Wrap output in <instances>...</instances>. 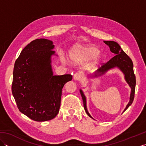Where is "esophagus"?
<instances>
[{"instance_id":"1","label":"esophagus","mask_w":146,"mask_h":146,"mask_svg":"<svg viewBox=\"0 0 146 146\" xmlns=\"http://www.w3.org/2000/svg\"><path fill=\"white\" fill-rule=\"evenodd\" d=\"M73 79L75 81H82L83 76L81 74L79 73H76L75 75H73Z\"/></svg>"}]
</instances>
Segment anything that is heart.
<instances>
[{
	"label": "heart",
	"instance_id": "obj_1",
	"mask_svg": "<svg viewBox=\"0 0 146 146\" xmlns=\"http://www.w3.org/2000/svg\"><path fill=\"white\" fill-rule=\"evenodd\" d=\"M98 52V49L94 46H76L71 49L70 56L71 60L75 63H83L93 58L91 64V67L93 68L102 59Z\"/></svg>",
	"mask_w": 146,
	"mask_h": 146
}]
</instances>
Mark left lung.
Listing matches in <instances>:
<instances>
[{
	"label": "left lung",
	"instance_id": "1",
	"mask_svg": "<svg viewBox=\"0 0 146 146\" xmlns=\"http://www.w3.org/2000/svg\"><path fill=\"white\" fill-rule=\"evenodd\" d=\"M104 42L109 46L110 51L111 52H113L115 56L108 62H107L106 63H104L102 65L101 68L96 71L94 75L91 76V77H98L103 75L107 71L115 67L119 68L122 71L125 75V81L128 83L130 87L131 88V95H130V100L128 104L127 105L124 110H123V111H124L132 104L134 98L136 80L135 76L134 73V69H133L132 61L129 58V56L122 50L120 45L117 42L112 41H104ZM80 91L83 99V106H84L86 113H87L90 117L93 119L90 114L88 113L87 108H86V101L85 96L82 90H80Z\"/></svg>",
	"mask_w": 146,
	"mask_h": 146
}]
</instances>
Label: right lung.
I'll return each instance as SVG.
<instances>
[{
  "mask_svg": "<svg viewBox=\"0 0 146 146\" xmlns=\"http://www.w3.org/2000/svg\"><path fill=\"white\" fill-rule=\"evenodd\" d=\"M54 45L46 39L31 42L21 51L14 64L12 93L21 113L37 122L57 115L62 89L72 75H53L51 56Z\"/></svg>",
  "mask_w": 146,
  "mask_h": 146,
  "instance_id": "1",
  "label": "right lung"
}]
</instances>
